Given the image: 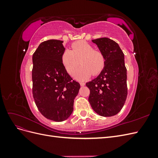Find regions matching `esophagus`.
<instances>
[{
	"label": "esophagus",
	"instance_id": "esophagus-1",
	"mask_svg": "<svg viewBox=\"0 0 158 158\" xmlns=\"http://www.w3.org/2000/svg\"><path fill=\"white\" fill-rule=\"evenodd\" d=\"M80 85H81V86H84V85H85V83L84 82H80Z\"/></svg>",
	"mask_w": 158,
	"mask_h": 158
}]
</instances>
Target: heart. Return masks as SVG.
<instances>
[{
    "label": "heart",
    "mask_w": 158,
    "mask_h": 158,
    "mask_svg": "<svg viewBox=\"0 0 158 158\" xmlns=\"http://www.w3.org/2000/svg\"><path fill=\"white\" fill-rule=\"evenodd\" d=\"M72 50L66 49L61 55L62 63L66 71L73 75L79 64L82 65L76 73V78L82 80L93 74H99L105 66L106 59L102 52L94 49L88 42L80 40L73 43Z\"/></svg>",
    "instance_id": "heart-1"
}]
</instances>
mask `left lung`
<instances>
[{
    "label": "left lung",
    "mask_w": 158,
    "mask_h": 158,
    "mask_svg": "<svg viewBox=\"0 0 158 158\" xmlns=\"http://www.w3.org/2000/svg\"><path fill=\"white\" fill-rule=\"evenodd\" d=\"M106 59L96 78L85 84L89 89L88 101L94 111L103 117L115 115L127 97V68L124 53L115 41L107 37L93 40Z\"/></svg>",
    "instance_id": "obj_1"
}]
</instances>
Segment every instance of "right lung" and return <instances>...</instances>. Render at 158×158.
<instances>
[{
	"mask_svg": "<svg viewBox=\"0 0 158 158\" xmlns=\"http://www.w3.org/2000/svg\"><path fill=\"white\" fill-rule=\"evenodd\" d=\"M63 41L42 42L33 55L32 93L40 112L49 120L60 122L73 111L80 84L73 80L62 63Z\"/></svg>",
	"mask_w": 158,
	"mask_h": 158,
	"instance_id": "obj_1",
	"label": "right lung"
}]
</instances>
